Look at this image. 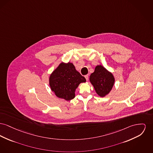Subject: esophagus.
<instances>
[{
	"label": "esophagus",
	"instance_id": "34e87169",
	"mask_svg": "<svg viewBox=\"0 0 153 153\" xmlns=\"http://www.w3.org/2000/svg\"><path fill=\"white\" fill-rule=\"evenodd\" d=\"M85 78L86 80L88 81V75H85Z\"/></svg>",
	"mask_w": 153,
	"mask_h": 153
}]
</instances>
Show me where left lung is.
<instances>
[{"label":"left lung","mask_w":153,"mask_h":153,"mask_svg":"<svg viewBox=\"0 0 153 153\" xmlns=\"http://www.w3.org/2000/svg\"><path fill=\"white\" fill-rule=\"evenodd\" d=\"M90 81L96 93L100 97H105L111 91L115 78L111 72H109L101 65H97L95 71L91 74Z\"/></svg>","instance_id":"1"}]
</instances>
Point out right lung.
Returning <instances> with one entry per match:
<instances>
[{"mask_svg": "<svg viewBox=\"0 0 153 153\" xmlns=\"http://www.w3.org/2000/svg\"><path fill=\"white\" fill-rule=\"evenodd\" d=\"M85 82V77L69 62H61L49 77L51 91L58 98L67 101L74 98L76 90L80 83Z\"/></svg>", "mask_w": 153, "mask_h": 153, "instance_id": "right-lung-1", "label": "right lung"}]
</instances>
